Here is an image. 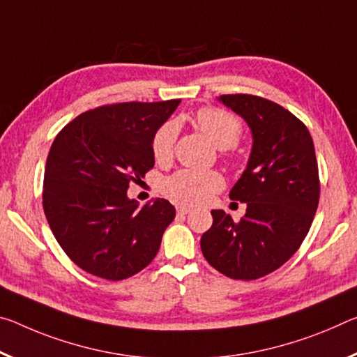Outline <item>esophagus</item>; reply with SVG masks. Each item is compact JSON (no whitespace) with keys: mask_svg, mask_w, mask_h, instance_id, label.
Wrapping results in <instances>:
<instances>
[{"mask_svg":"<svg viewBox=\"0 0 357 357\" xmlns=\"http://www.w3.org/2000/svg\"><path fill=\"white\" fill-rule=\"evenodd\" d=\"M176 211H178V214H183V216H184V214H189L190 213V208H188V206H176Z\"/></svg>","mask_w":357,"mask_h":357,"instance_id":"1","label":"esophagus"}]
</instances>
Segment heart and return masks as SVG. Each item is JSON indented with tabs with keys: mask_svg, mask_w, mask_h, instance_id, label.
Returning <instances> with one entry per match:
<instances>
[{
	"mask_svg": "<svg viewBox=\"0 0 357 357\" xmlns=\"http://www.w3.org/2000/svg\"><path fill=\"white\" fill-rule=\"evenodd\" d=\"M195 119L202 132L220 149L234 148L241 139V122L227 111L219 107H202ZM176 138V122L168 121L155 130L151 141V149L157 162H167L172 158ZM222 189L224 178L218 172H199V169H179L163 181L162 185L163 194L168 199L189 206L203 205Z\"/></svg>",
	"mask_w": 357,
	"mask_h": 357,
	"instance_id": "1",
	"label": "heart"
}]
</instances>
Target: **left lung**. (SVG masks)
<instances>
[{
	"instance_id": "8db88e82",
	"label": "left lung",
	"mask_w": 357,
	"mask_h": 357,
	"mask_svg": "<svg viewBox=\"0 0 357 357\" xmlns=\"http://www.w3.org/2000/svg\"><path fill=\"white\" fill-rule=\"evenodd\" d=\"M252 132V151L230 199L246 203L235 222L213 209L200 246L211 267L231 280H257L280 268L301 248L319 203L314 144L305 123L257 95H220Z\"/></svg>"
}]
</instances>
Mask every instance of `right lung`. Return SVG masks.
Here are the masks:
<instances>
[{"label": "right lung", "mask_w": 357, "mask_h": 357, "mask_svg": "<svg viewBox=\"0 0 357 357\" xmlns=\"http://www.w3.org/2000/svg\"><path fill=\"white\" fill-rule=\"evenodd\" d=\"M179 100L127 101L82 112L50 146L43 208L61 250L90 275L121 281L152 262L176 216L165 199L127 197L154 167L151 141Z\"/></svg>", "instance_id": "right-lung-1"}]
</instances>
